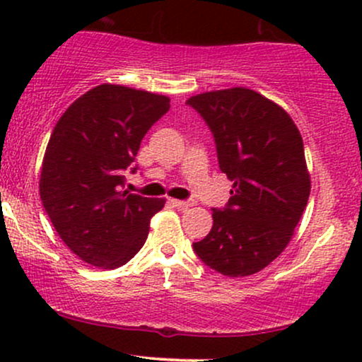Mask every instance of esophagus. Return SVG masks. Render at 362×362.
Here are the masks:
<instances>
[{
  "mask_svg": "<svg viewBox=\"0 0 362 362\" xmlns=\"http://www.w3.org/2000/svg\"><path fill=\"white\" fill-rule=\"evenodd\" d=\"M170 202H172V204L180 211H185V209H189V207L194 206V201H178V199H170Z\"/></svg>",
  "mask_w": 362,
  "mask_h": 362,
  "instance_id": "obj_1",
  "label": "esophagus"
}]
</instances>
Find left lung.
Listing matches in <instances>:
<instances>
[{
	"mask_svg": "<svg viewBox=\"0 0 362 362\" xmlns=\"http://www.w3.org/2000/svg\"><path fill=\"white\" fill-rule=\"evenodd\" d=\"M214 136L219 168L233 182L213 228L194 252L207 267L245 277L288 247L310 197V173L296 124L250 88L206 91L187 100Z\"/></svg>",
	"mask_w": 362,
	"mask_h": 362,
	"instance_id": "obj_1",
	"label": "left lung"
}]
</instances>
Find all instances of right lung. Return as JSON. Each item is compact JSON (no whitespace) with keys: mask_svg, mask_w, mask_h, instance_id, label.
<instances>
[{"mask_svg":"<svg viewBox=\"0 0 362 362\" xmlns=\"http://www.w3.org/2000/svg\"><path fill=\"white\" fill-rule=\"evenodd\" d=\"M170 109V98L98 85L61 115L45 149L40 199L57 235L86 264L117 269L141 250L149 219L165 199L124 190L141 139Z\"/></svg>","mask_w":362,"mask_h":362,"instance_id":"obj_1","label":"right lung"}]
</instances>
